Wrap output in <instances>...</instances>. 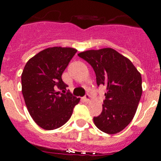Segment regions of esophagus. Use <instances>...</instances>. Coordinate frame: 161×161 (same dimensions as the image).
I'll use <instances>...</instances> for the list:
<instances>
[{
	"label": "esophagus",
	"mask_w": 161,
	"mask_h": 161,
	"mask_svg": "<svg viewBox=\"0 0 161 161\" xmlns=\"http://www.w3.org/2000/svg\"><path fill=\"white\" fill-rule=\"evenodd\" d=\"M83 100L85 101V102H89V101H90V96H89V93L85 94V96L83 97Z\"/></svg>",
	"instance_id": "esophagus-1"
}]
</instances>
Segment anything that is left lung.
<instances>
[{
    "label": "left lung",
    "instance_id": "left-lung-1",
    "mask_svg": "<svg viewBox=\"0 0 161 161\" xmlns=\"http://www.w3.org/2000/svg\"><path fill=\"white\" fill-rule=\"evenodd\" d=\"M78 56L96 74L97 85L106 89L102 111L93 122L105 133L120 132L131 122L142 95V77L130 59L112 48L89 50Z\"/></svg>",
    "mask_w": 161,
    "mask_h": 161
}]
</instances>
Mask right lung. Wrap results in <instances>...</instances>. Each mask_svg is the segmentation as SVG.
Wrapping results in <instances>:
<instances>
[{
    "label": "right lung",
    "mask_w": 161,
    "mask_h": 161,
    "mask_svg": "<svg viewBox=\"0 0 161 161\" xmlns=\"http://www.w3.org/2000/svg\"><path fill=\"white\" fill-rule=\"evenodd\" d=\"M76 52L71 47L47 48L25 65L22 94L30 114L42 129L54 130L63 126L79 103L80 98L66 92L68 85L62 80V73Z\"/></svg>",
    "instance_id": "add662e5"
}]
</instances>
